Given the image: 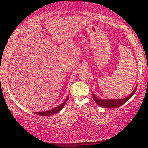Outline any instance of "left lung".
I'll return each instance as SVG.
<instances>
[{"label":"left lung","mask_w":148,"mask_h":148,"mask_svg":"<svg viewBox=\"0 0 148 148\" xmlns=\"http://www.w3.org/2000/svg\"><path fill=\"white\" fill-rule=\"evenodd\" d=\"M137 88V86L135 87L133 92L131 94H130L128 97H125L124 99H107V100H103L99 99L94 94H92V98H93L95 102L99 105V106L104 108H118L121 106V105L125 104L127 101L131 98L132 95L134 94L135 91H136Z\"/></svg>","instance_id":"obj_1"}]
</instances>
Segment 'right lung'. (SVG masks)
<instances>
[{"mask_svg": "<svg viewBox=\"0 0 148 148\" xmlns=\"http://www.w3.org/2000/svg\"><path fill=\"white\" fill-rule=\"evenodd\" d=\"M68 99H69V97H67L66 99L64 101L63 103L61 104V105H59V106H58L54 108H53V109L47 110V111H46V112H34V114H36V115H39V116H51V115H53L57 113L58 112H59L61 110H62V108L64 106V104L66 102Z\"/></svg>", "mask_w": 148, "mask_h": 148, "instance_id": "add662e5", "label": "right lung"}]
</instances>
